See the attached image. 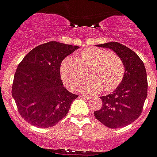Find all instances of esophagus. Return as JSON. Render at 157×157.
<instances>
[{
  "label": "esophagus",
  "mask_w": 157,
  "mask_h": 157,
  "mask_svg": "<svg viewBox=\"0 0 157 157\" xmlns=\"http://www.w3.org/2000/svg\"><path fill=\"white\" fill-rule=\"evenodd\" d=\"M80 97L83 98H86V99H89L90 98L89 95H86V94H80Z\"/></svg>",
  "instance_id": "34e87169"
}]
</instances>
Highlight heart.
Instances as JSON below:
<instances>
[{"mask_svg":"<svg viewBox=\"0 0 157 157\" xmlns=\"http://www.w3.org/2000/svg\"><path fill=\"white\" fill-rule=\"evenodd\" d=\"M59 71L61 80L68 89L75 90L86 74L89 80L82 82L80 90L86 93L101 90L104 94H109L122 82L125 66L114 52L103 48H86L73 58H65Z\"/></svg>","mask_w":157,"mask_h":157,"instance_id":"obj_1","label":"heart"}]
</instances>
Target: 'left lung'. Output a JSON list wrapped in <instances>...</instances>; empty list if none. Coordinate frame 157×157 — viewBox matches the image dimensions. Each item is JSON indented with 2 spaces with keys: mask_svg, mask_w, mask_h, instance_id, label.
<instances>
[{
  "mask_svg": "<svg viewBox=\"0 0 157 157\" xmlns=\"http://www.w3.org/2000/svg\"><path fill=\"white\" fill-rule=\"evenodd\" d=\"M98 47L112 49L125 66L124 77L111 94L100 97L103 107L94 111V117L109 128H121L131 124L142 113L147 97L148 82L143 61L124 45L111 41Z\"/></svg>",
  "mask_w": 157,
  "mask_h": 157,
  "instance_id": "obj_1",
  "label": "left lung"
}]
</instances>
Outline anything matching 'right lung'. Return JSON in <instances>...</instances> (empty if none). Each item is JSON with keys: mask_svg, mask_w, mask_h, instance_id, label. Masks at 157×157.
<instances>
[{"mask_svg": "<svg viewBox=\"0 0 157 157\" xmlns=\"http://www.w3.org/2000/svg\"><path fill=\"white\" fill-rule=\"evenodd\" d=\"M78 46L55 40L32 49L17 65L12 87L17 111L29 124L50 128L65 117L74 99L63 86L60 64Z\"/></svg>", "mask_w": 157, "mask_h": 157, "instance_id": "1", "label": "right lung"}]
</instances>
